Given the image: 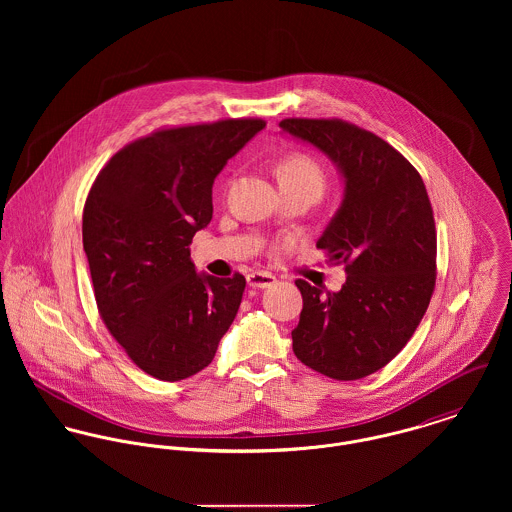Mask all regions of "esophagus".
Here are the masks:
<instances>
[{
    "mask_svg": "<svg viewBox=\"0 0 512 512\" xmlns=\"http://www.w3.org/2000/svg\"><path fill=\"white\" fill-rule=\"evenodd\" d=\"M246 282L254 290H264V288H272L276 284V278L268 272H252L246 276Z\"/></svg>",
    "mask_w": 512,
    "mask_h": 512,
    "instance_id": "obj_1",
    "label": "esophagus"
}]
</instances>
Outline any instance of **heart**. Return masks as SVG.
I'll return each instance as SVG.
<instances>
[{
    "instance_id": "1",
    "label": "heart",
    "mask_w": 512,
    "mask_h": 512,
    "mask_svg": "<svg viewBox=\"0 0 512 512\" xmlns=\"http://www.w3.org/2000/svg\"><path fill=\"white\" fill-rule=\"evenodd\" d=\"M280 185H311L323 191L325 173L321 165L307 155H290L278 165Z\"/></svg>"
}]
</instances>
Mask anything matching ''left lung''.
<instances>
[{
    "label": "left lung",
    "mask_w": 512,
    "mask_h": 512,
    "mask_svg": "<svg viewBox=\"0 0 512 512\" xmlns=\"http://www.w3.org/2000/svg\"><path fill=\"white\" fill-rule=\"evenodd\" d=\"M331 159L343 201L317 240L343 262L339 292L295 280L303 297L293 353L309 368L357 380L388 365L420 325L436 286V224L420 173L378 136L341 120L280 122Z\"/></svg>",
    "instance_id": "obj_1"
}]
</instances>
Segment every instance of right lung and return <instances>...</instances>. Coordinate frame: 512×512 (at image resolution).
<instances>
[{
  "instance_id": "add662e5",
  "label": "right lung",
  "mask_w": 512,
  "mask_h": 512,
  "mask_svg": "<svg viewBox=\"0 0 512 512\" xmlns=\"http://www.w3.org/2000/svg\"><path fill=\"white\" fill-rule=\"evenodd\" d=\"M264 120L161 130L118 151L82 215L98 311L144 372L167 382L211 365L242 301V274L197 272L191 240L213 219V183Z\"/></svg>"
}]
</instances>
